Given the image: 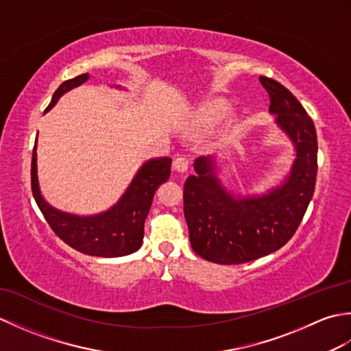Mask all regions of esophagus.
I'll return each instance as SVG.
<instances>
[{"mask_svg":"<svg viewBox=\"0 0 351 351\" xmlns=\"http://www.w3.org/2000/svg\"><path fill=\"white\" fill-rule=\"evenodd\" d=\"M189 158H185V156H178V158H175L173 161V169L176 171H181V173H184V171L189 170Z\"/></svg>","mask_w":351,"mask_h":351,"instance_id":"34e87169","label":"esophagus"}]
</instances>
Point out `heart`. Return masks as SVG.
I'll return each instance as SVG.
<instances>
[{
  "instance_id": "1",
  "label": "heart",
  "mask_w": 351,
  "mask_h": 351,
  "mask_svg": "<svg viewBox=\"0 0 351 351\" xmlns=\"http://www.w3.org/2000/svg\"><path fill=\"white\" fill-rule=\"evenodd\" d=\"M230 110V104L225 99H213L204 102L200 106L195 114H193L191 121L189 123V130L193 134H202L214 130L223 119H225ZM240 122V117L237 114L229 119L228 128H235V126Z\"/></svg>"
}]
</instances>
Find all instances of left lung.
Segmentation results:
<instances>
[{
	"label": "left lung",
	"instance_id": "1",
	"mask_svg": "<svg viewBox=\"0 0 351 351\" xmlns=\"http://www.w3.org/2000/svg\"><path fill=\"white\" fill-rule=\"evenodd\" d=\"M270 113L294 146L295 158L280 185L263 195L234 196L217 176L214 156H199L184 185V215L191 247L215 264H244L279 250L299 228L314 196L317 132L306 110L287 87L261 77Z\"/></svg>",
	"mask_w": 351,
	"mask_h": 351
}]
</instances>
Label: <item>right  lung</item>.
Returning a JSON list of instances; mask_svg holds the SVG:
<instances>
[{
	"instance_id": "1",
	"label": "right lung",
	"mask_w": 351,
	"mask_h": 351,
	"mask_svg": "<svg viewBox=\"0 0 351 351\" xmlns=\"http://www.w3.org/2000/svg\"><path fill=\"white\" fill-rule=\"evenodd\" d=\"M88 73H83L64 83L52 95L49 111L62 96L84 84ZM37 138L32 158V191L45 220L58 238L84 255L117 258L137 252L143 243L145 220L151 210L156 189L170 176L171 158L161 156L146 161L132 178L130 187L110 210L95 215H75L51 206L43 199L37 180Z\"/></svg>"
}]
</instances>
